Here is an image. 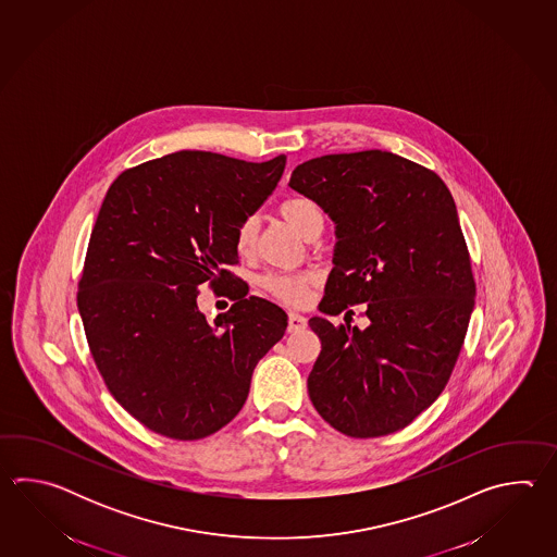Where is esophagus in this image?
<instances>
[{
  "label": "esophagus",
  "instance_id": "1",
  "mask_svg": "<svg viewBox=\"0 0 557 557\" xmlns=\"http://www.w3.org/2000/svg\"><path fill=\"white\" fill-rule=\"evenodd\" d=\"M305 329H307V319L296 314V312H290L288 314V332H300Z\"/></svg>",
  "mask_w": 557,
  "mask_h": 557
}]
</instances>
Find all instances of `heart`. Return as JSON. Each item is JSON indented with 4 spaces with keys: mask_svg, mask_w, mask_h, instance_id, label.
I'll list each match as a JSON object with an SVG mask.
<instances>
[{
    "mask_svg": "<svg viewBox=\"0 0 557 557\" xmlns=\"http://www.w3.org/2000/svg\"><path fill=\"white\" fill-rule=\"evenodd\" d=\"M278 214L286 223L295 226L302 237L312 238L324 226V211L319 202L308 197H288L278 205ZM259 237L257 216H245L235 233V247L240 257H250ZM317 283L310 273H271L262 278V288L269 295L290 307L305 305L310 296L312 284Z\"/></svg>",
    "mask_w": 557,
    "mask_h": 557,
    "instance_id": "obj_1",
    "label": "heart"
}]
</instances>
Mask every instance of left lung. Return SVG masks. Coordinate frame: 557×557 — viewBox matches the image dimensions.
Here are the masks:
<instances>
[{"mask_svg": "<svg viewBox=\"0 0 557 557\" xmlns=\"http://www.w3.org/2000/svg\"><path fill=\"white\" fill-rule=\"evenodd\" d=\"M288 185L336 223L320 310L350 317L367 302L370 320L364 331L308 320L322 344L308 396L346 436L398 432L446 388L473 310L472 261L450 190L432 169L379 149L310 159Z\"/></svg>", "mask_w": 557, "mask_h": 557, "instance_id": "obj_1", "label": "left lung"}]
</instances>
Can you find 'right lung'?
<instances>
[{
    "label": "right lung",
    "instance_id": "obj_1",
    "mask_svg": "<svg viewBox=\"0 0 557 557\" xmlns=\"http://www.w3.org/2000/svg\"><path fill=\"white\" fill-rule=\"evenodd\" d=\"M286 157L249 163L178 151L123 171L97 214L77 307L107 391L143 426L201 440L249 396L257 362L286 312L231 273L235 233L283 177ZM209 283L234 307L209 325L196 305Z\"/></svg>",
    "mask_w": 557,
    "mask_h": 557
}]
</instances>
